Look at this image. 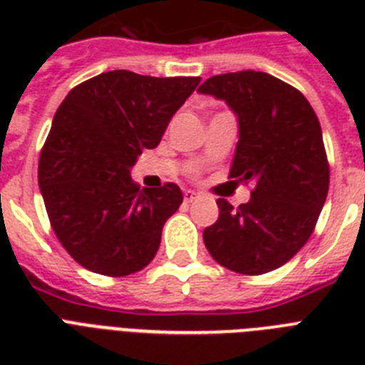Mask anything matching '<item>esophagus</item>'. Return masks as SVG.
<instances>
[{
    "label": "esophagus",
    "mask_w": 365,
    "mask_h": 365,
    "mask_svg": "<svg viewBox=\"0 0 365 365\" xmlns=\"http://www.w3.org/2000/svg\"><path fill=\"white\" fill-rule=\"evenodd\" d=\"M183 199H185V202H195V200L200 199V197L197 193H195V191L187 189V191H183Z\"/></svg>",
    "instance_id": "34e87169"
}]
</instances>
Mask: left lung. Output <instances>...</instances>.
<instances>
[{
    "instance_id": "obj_1",
    "label": "left lung",
    "mask_w": 365,
    "mask_h": 365,
    "mask_svg": "<svg viewBox=\"0 0 365 365\" xmlns=\"http://www.w3.org/2000/svg\"><path fill=\"white\" fill-rule=\"evenodd\" d=\"M199 93L225 100L235 111L239 143L229 178L254 185L239 208L216 200L220 217L202 233L206 250L229 271H274L305 246L328 197L317 113L297 88L263 71L214 76Z\"/></svg>"
}]
</instances>
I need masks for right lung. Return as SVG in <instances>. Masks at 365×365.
<instances>
[{
	"mask_svg": "<svg viewBox=\"0 0 365 365\" xmlns=\"http://www.w3.org/2000/svg\"><path fill=\"white\" fill-rule=\"evenodd\" d=\"M199 83L113 70L73 87L60 104L37 180L54 235L79 265L126 277L155 257L183 195L176 183L140 189L130 168L142 149L159 145Z\"/></svg>",
	"mask_w": 365,
	"mask_h": 365,
	"instance_id": "add662e5",
	"label": "right lung"
}]
</instances>
